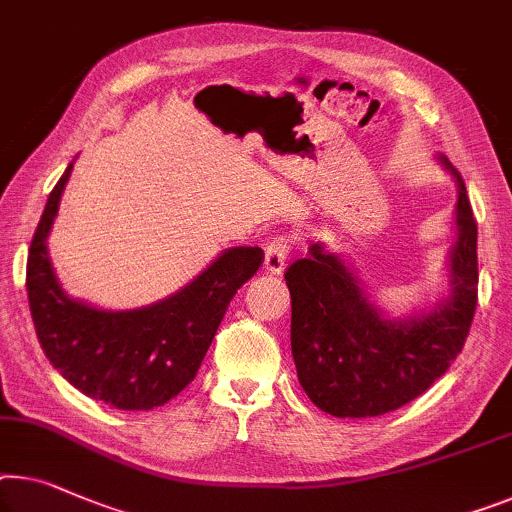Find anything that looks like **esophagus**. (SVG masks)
<instances>
[{"mask_svg":"<svg viewBox=\"0 0 512 512\" xmlns=\"http://www.w3.org/2000/svg\"><path fill=\"white\" fill-rule=\"evenodd\" d=\"M289 246H292L289 236H278V239H273L269 246H266V253H264V271L266 273H271V276H280V273L285 271Z\"/></svg>","mask_w":512,"mask_h":512,"instance_id":"34e87169","label":"esophagus"}]
</instances>
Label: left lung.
<instances>
[{
  "label": "left lung",
  "instance_id": "1",
  "mask_svg": "<svg viewBox=\"0 0 512 512\" xmlns=\"http://www.w3.org/2000/svg\"><path fill=\"white\" fill-rule=\"evenodd\" d=\"M457 186L448 287L432 308L386 315L347 255L317 241L285 273L292 296V356L308 398L338 418H368L416 400L462 352L478 299V227L467 188Z\"/></svg>",
  "mask_w": 512,
  "mask_h": 512
}]
</instances>
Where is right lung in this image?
Instances as JSON below:
<instances>
[{"label": "right lung", "mask_w": 512, "mask_h": 512, "mask_svg": "<svg viewBox=\"0 0 512 512\" xmlns=\"http://www.w3.org/2000/svg\"><path fill=\"white\" fill-rule=\"evenodd\" d=\"M73 163L52 188L27 257V296L38 342L52 368L87 398L114 409L149 411L195 379L227 305L255 276L264 253L227 248L179 292L142 308L105 310L73 299L59 285L48 255Z\"/></svg>", "instance_id": "1"}]
</instances>
